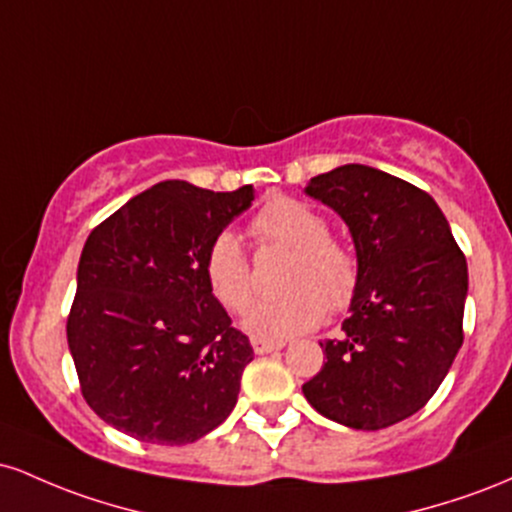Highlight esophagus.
Masks as SVG:
<instances>
[{"label": "esophagus", "instance_id": "esophagus-1", "mask_svg": "<svg viewBox=\"0 0 512 512\" xmlns=\"http://www.w3.org/2000/svg\"><path fill=\"white\" fill-rule=\"evenodd\" d=\"M284 342H269V339H252V349H255V354H272V351H279Z\"/></svg>", "mask_w": 512, "mask_h": 512}]
</instances>
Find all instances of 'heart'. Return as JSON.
<instances>
[{"instance_id":"1","label":"heart","mask_w":512,"mask_h":512,"mask_svg":"<svg viewBox=\"0 0 512 512\" xmlns=\"http://www.w3.org/2000/svg\"><path fill=\"white\" fill-rule=\"evenodd\" d=\"M250 236L260 245L291 250L281 296L257 305L245 317V330L264 339H286L313 330L330 313H342L354 301L361 267L354 250L334 238L320 211L296 197L274 195L250 219ZM211 296L231 313H245L255 301L250 257L233 233L211 238L202 260Z\"/></svg>"}]
</instances>
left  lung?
Instances as JSON below:
<instances>
[{
  "instance_id": "1",
  "label": "left lung",
  "mask_w": 512,
  "mask_h": 512,
  "mask_svg": "<svg viewBox=\"0 0 512 512\" xmlns=\"http://www.w3.org/2000/svg\"><path fill=\"white\" fill-rule=\"evenodd\" d=\"M305 192L346 221L361 281L303 395L337 424L378 431L416 414L448 375L464 339L467 260L433 197L407 180L349 163Z\"/></svg>"
}]
</instances>
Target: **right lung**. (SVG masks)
I'll return each instance as SVG.
<instances>
[{
  "label": "right lung",
  "mask_w": 512,
  "mask_h": 512,
  "mask_svg": "<svg viewBox=\"0 0 512 512\" xmlns=\"http://www.w3.org/2000/svg\"><path fill=\"white\" fill-rule=\"evenodd\" d=\"M255 199L166 180L98 223L81 250L67 317L81 395L127 436L195 443L226 421L250 339L204 281L202 260Z\"/></svg>",
  "instance_id": "1"
}]
</instances>
